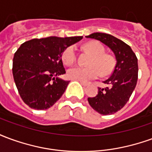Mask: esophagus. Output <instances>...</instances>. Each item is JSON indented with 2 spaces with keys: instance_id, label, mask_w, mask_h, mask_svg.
<instances>
[{
  "instance_id": "esophagus-1",
  "label": "esophagus",
  "mask_w": 152,
  "mask_h": 152,
  "mask_svg": "<svg viewBox=\"0 0 152 152\" xmlns=\"http://www.w3.org/2000/svg\"><path fill=\"white\" fill-rule=\"evenodd\" d=\"M80 84H81V85H82V86H84V87H86V86H88V84H87V83L83 82V81H80Z\"/></svg>"
}]
</instances>
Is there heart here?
<instances>
[{"label":"heart","mask_w":152,"mask_h":152,"mask_svg":"<svg viewBox=\"0 0 152 152\" xmlns=\"http://www.w3.org/2000/svg\"><path fill=\"white\" fill-rule=\"evenodd\" d=\"M85 50L92 57L88 62L89 66H75L67 70L68 78L75 80L87 82L99 77L100 73L106 76L112 72L115 66L114 58L111 55L104 53L105 50L102 45L96 41H91L85 45ZM63 63L71 65L76 60V50L73 46H69L64 50L62 56Z\"/></svg>","instance_id":"1"}]
</instances>
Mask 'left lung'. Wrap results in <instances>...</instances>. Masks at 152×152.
I'll use <instances>...</instances> for the list:
<instances>
[{
    "instance_id": "8db88e82",
    "label": "left lung",
    "mask_w": 152,
    "mask_h": 152,
    "mask_svg": "<svg viewBox=\"0 0 152 152\" xmlns=\"http://www.w3.org/2000/svg\"><path fill=\"white\" fill-rule=\"evenodd\" d=\"M86 37L101 41L115 57L116 63L112 75L103 81L107 87L99 88L95 97L88 98L89 105L96 112L101 115L114 114L126 104L137 85V57L129 45L112 35L94 32Z\"/></svg>"
}]
</instances>
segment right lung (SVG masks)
<instances>
[{
    "instance_id": "add662e5",
    "label": "right lung",
    "mask_w": 152,
    "mask_h": 152,
    "mask_svg": "<svg viewBox=\"0 0 152 152\" xmlns=\"http://www.w3.org/2000/svg\"><path fill=\"white\" fill-rule=\"evenodd\" d=\"M83 37H50L23 43L13 59V76L23 101L31 108L51 107L65 92L69 81L60 79L65 74L62 55Z\"/></svg>"
}]
</instances>
